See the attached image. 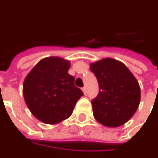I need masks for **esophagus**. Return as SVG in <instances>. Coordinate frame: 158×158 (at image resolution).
Listing matches in <instances>:
<instances>
[{"instance_id":"esophagus-1","label":"esophagus","mask_w":158,"mask_h":158,"mask_svg":"<svg viewBox=\"0 0 158 158\" xmlns=\"http://www.w3.org/2000/svg\"><path fill=\"white\" fill-rule=\"evenodd\" d=\"M82 90H83V92H84V94H87V92H86V88L85 87L82 88Z\"/></svg>"}]
</instances>
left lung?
Returning a JSON list of instances; mask_svg holds the SVG:
<instances>
[{
  "instance_id": "1",
  "label": "left lung",
  "mask_w": 158,
  "mask_h": 158,
  "mask_svg": "<svg viewBox=\"0 0 158 158\" xmlns=\"http://www.w3.org/2000/svg\"><path fill=\"white\" fill-rule=\"evenodd\" d=\"M98 82L99 93L92 100L94 118L106 127H119L137 111L140 86L132 72L118 60L106 58L90 64Z\"/></svg>"
}]
</instances>
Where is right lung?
<instances>
[{
    "instance_id": "obj_1",
    "label": "right lung",
    "mask_w": 158,
    "mask_h": 158,
    "mask_svg": "<svg viewBox=\"0 0 158 158\" xmlns=\"http://www.w3.org/2000/svg\"><path fill=\"white\" fill-rule=\"evenodd\" d=\"M70 62L47 57L36 64L23 84L26 103L34 116L47 124H56L70 117L84 93L68 74Z\"/></svg>"
}]
</instances>
